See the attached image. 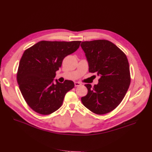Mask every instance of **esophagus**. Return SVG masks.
<instances>
[{"mask_svg":"<svg viewBox=\"0 0 152 152\" xmlns=\"http://www.w3.org/2000/svg\"><path fill=\"white\" fill-rule=\"evenodd\" d=\"M82 84H80V83H78V82H75V87H77V86H81Z\"/></svg>","mask_w":152,"mask_h":152,"instance_id":"34e87169","label":"esophagus"}]
</instances>
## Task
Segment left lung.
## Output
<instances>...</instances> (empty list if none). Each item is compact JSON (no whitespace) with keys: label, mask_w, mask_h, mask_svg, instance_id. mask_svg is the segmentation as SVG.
Returning a JSON list of instances; mask_svg holds the SVG:
<instances>
[{"label":"left lung","mask_w":152,"mask_h":152,"mask_svg":"<svg viewBox=\"0 0 152 152\" xmlns=\"http://www.w3.org/2000/svg\"><path fill=\"white\" fill-rule=\"evenodd\" d=\"M88 65V71L100 77L94 87L85 86L87 94L81 98L84 106L92 112L102 115L116 108L123 100L131 79L126 55L108 40L83 42L80 45Z\"/></svg>","instance_id":"8db88e82"}]
</instances>
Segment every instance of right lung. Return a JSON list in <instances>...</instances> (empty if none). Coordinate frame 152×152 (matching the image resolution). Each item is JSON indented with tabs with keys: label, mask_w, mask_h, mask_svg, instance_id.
<instances>
[{
	"label": "right lung",
	"mask_w": 152,
	"mask_h": 152,
	"mask_svg": "<svg viewBox=\"0 0 152 152\" xmlns=\"http://www.w3.org/2000/svg\"><path fill=\"white\" fill-rule=\"evenodd\" d=\"M80 42L41 41L24 52L17 81L26 103L36 113L48 115L55 112L61 107L65 94L74 87L72 80L60 83L54 78L64 58L75 52Z\"/></svg>",
	"instance_id": "obj_1"
}]
</instances>
